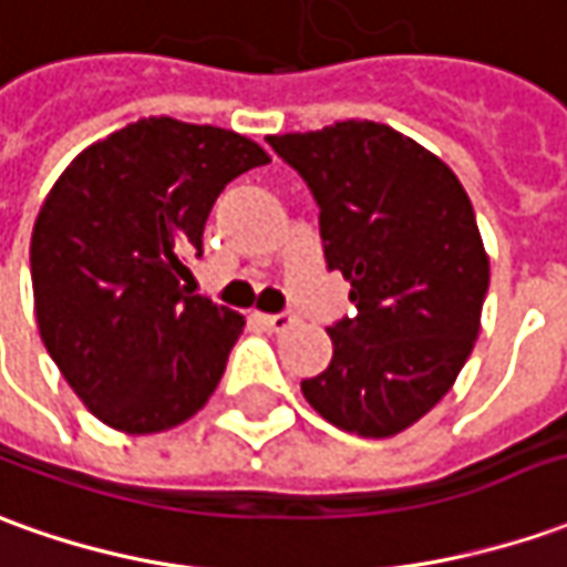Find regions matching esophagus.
<instances>
[{
    "label": "esophagus",
    "instance_id": "esophagus-1",
    "mask_svg": "<svg viewBox=\"0 0 567 567\" xmlns=\"http://www.w3.org/2000/svg\"><path fill=\"white\" fill-rule=\"evenodd\" d=\"M260 322L267 326L269 332H285L288 326H295V313H288V310H282V313H264Z\"/></svg>",
    "mask_w": 567,
    "mask_h": 567
}]
</instances>
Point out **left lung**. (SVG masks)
<instances>
[{
    "label": "left lung",
    "instance_id": "1",
    "mask_svg": "<svg viewBox=\"0 0 567 567\" xmlns=\"http://www.w3.org/2000/svg\"><path fill=\"white\" fill-rule=\"evenodd\" d=\"M319 207L326 267L350 282L332 363L300 381L326 422L360 437L410 429L472 353L491 264L475 210L441 157L372 121L267 136Z\"/></svg>",
    "mask_w": 567,
    "mask_h": 567
}]
</instances>
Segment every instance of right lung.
I'll return each instance as SVG.
<instances>
[{"label":"right lung","instance_id":"1","mask_svg":"<svg viewBox=\"0 0 567 567\" xmlns=\"http://www.w3.org/2000/svg\"><path fill=\"white\" fill-rule=\"evenodd\" d=\"M267 152L219 126L148 117L73 157L42 204L30 276L42 344L126 434L167 431L217 391L245 316L183 285L235 176Z\"/></svg>","mask_w":567,"mask_h":567}]
</instances>
